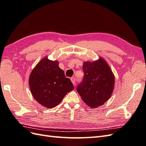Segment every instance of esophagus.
I'll return each instance as SVG.
<instances>
[{
  "instance_id": "1",
  "label": "esophagus",
  "mask_w": 146,
  "mask_h": 146,
  "mask_svg": "<svg viewBox=\"0 0 146 146\" xmlns=\"http://www.w3.org/2000/svg\"><path fill=\"white\" fill-rule=\"evenodd\" d=\"M71 81H72V83H73V84L74 86L76 85V79H75V78H74V77H72V78H71Z\"/></svg>"
}]
</instances>
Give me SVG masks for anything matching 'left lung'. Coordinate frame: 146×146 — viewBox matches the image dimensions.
Masks as SVG:
<instances>
[{
    "label": "left lung",
    "mask_w": 146,
    "mask_h": 146,
    "mask_svg": "<svg viewBox=\"0 0 146 146\" xmlns=\"http://www.w3.org/2000/svg\"><path fill=\"white\" fill-rule=\"evenodd\" d=\"M84 78L77 91L83 101L91 108L102 106L113 91L115 77L107 62L102 57L93 62H84Z\"/></svg>",
    "instance_id": "obj_1"
}]
</instances>
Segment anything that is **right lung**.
Returning a JSON list of instances; mask_svg holds the SVG:
<instances>
[{
	"instance_id": "add662e5",
	"label": "right lung",
	"mask_w": 146,
	"mask_h": 146,
	"mask_svg": "<svg viewBox=\"0 0 146 146\" xmlns=\"http://www.w3.org/2000/svg\"><path fill=\"white\" fill-rule=\"evenodd\" d=\"M29 86L33 98L46 108H54L62 102L74 86L59 68L57 60L43 58L32 70Z\"/></svg>"
}]
</instances>
